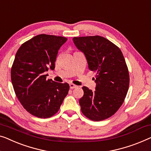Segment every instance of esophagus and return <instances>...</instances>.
I'll list each match as a JSON object with an SVG mask.
<instances>
[{
	"label": "esophagus",
	"instance_id": "esophagus-1",
	"mask_svg": "<svg viewBox=\"0 0 151 151\" xmlns=\"http://www.w3.org/2000/svg\"><path fill=\"white\" fill-rule=\"evenodd\" d=\"M69 87H70L71 89H73V88H77L78 86H76V85H75L74 84H72V83H71V84H69Z\"/></svg>",
	"mask_w": 151,
	"mask_h": 151
}]
</instances>
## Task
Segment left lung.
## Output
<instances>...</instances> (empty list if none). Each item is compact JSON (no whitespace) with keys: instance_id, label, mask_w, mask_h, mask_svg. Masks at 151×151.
Here are the masks:
<instances>
[{"instance_id":"left-lung-1","label":"left lung","mask_w":151,"mask_h":151,"mask_svg":"<svg viewBox=\"0 0 151 151\" xmlns=\"http://www.w3.org/2000/svg\"><path fill=\"white\" fill-rule=\"evenodd\" d=\"M73 41L85 54L89 70L96 73V90L82 87L81 111L91 121L108 119L121 108L129 89V74L123 54L119 47L99 35L73 37Z\"/></svg>"}]
</instances>
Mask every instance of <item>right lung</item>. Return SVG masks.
Listing matches in <instances>:
<instances>
[{
    "label": "right lung",
    "instance_id": "right-lung-1",
    "mask_svg": "<svg viewBox=\"0 0 151 151\" xmlns=\"http://www.w3.org/2000/svg\"><path fill=\"white\" fill-rule=\"evenodd\" d=\"M64 37L38 35L22 44L11 69L15 93L28 112L41 119L54 116L69 90L67 83L47 80L45 72L55 68Z\"/></svg>",
    "mask_w": 151,
    "mask_h": 151
}]
</instances>
